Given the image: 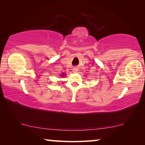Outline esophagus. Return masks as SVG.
<instances>
[{
  "label": "esophagus",
  "mask_w": 145,
  "mask_h": 145,
  "mask_svg": "<svg viewBox=\"0 0 145 145\" xmlns=\"http://www.w3.org/2000/svg\"><path fill=\"white\" fill-rule=\"evenodd\" d=\"M73 72H78V69H77V68H74L73 69Z\"/></svg>",
  "instance_id": "34e87169"
}]
</instances>
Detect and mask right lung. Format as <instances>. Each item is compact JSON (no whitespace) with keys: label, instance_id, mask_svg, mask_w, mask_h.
<instances>
[{"label":"right lung","instance_id":"right-lung-1","mask_svg":"<svg viewBox=\"0 0 145 145\" xmlns=\"http://www.w3.org/2000/svg\"><path fill=\"white\" fill-rule=\"evenodd\" d=\"M64 75H65V73H63V74H61V77H63Z\"/></svg>","mask_w":145,"mask_h":145}]
</instances>
